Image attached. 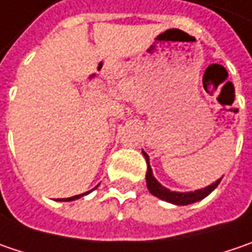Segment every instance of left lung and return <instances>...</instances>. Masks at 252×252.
I'll use <instances>...</instances> for the list:
<instances>
[{"instance_id": "8db88e82", "label": "left lung", "mask_w": 252, "mask_h": 252, "mask_svg": "<svg viewBox=\"0 0 252 252\" xmlns=\"http://www.w3.org/2000/svg\"><path fill=\"white\" fill-rule=\"evenodd\" d=\"M142 154L147 159V165H148V170H147V174H145V180H147V188L148 191L158 197L159 200L167 201V202H171V204H175V205H188V204H192V202H197V201L205 198L208 194H211L217 188V185L220 184L221 178L217 180L215 183H213L211 185L205 187V188H201V189H197V191H191V192H177V191H170L168 188L162 187L158 181L156 180V177L153 175V170L150 167V158L148 156L142 151Z\"/></svg>"}]
</instances>
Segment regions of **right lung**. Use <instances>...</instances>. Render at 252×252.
Masks as SVG:
<instances>
[{"instance_id": "add662e5", "label": "right lung", "mask_w": 252, "mask_h": 252, "mask_svg": "<svg viewBox=\"0 0 252 252\" xmlns=\"http://www.w3.org/2000/svg\"><path fill=\"white\" fill-rule=\"evenodd\" d=\"M93 191V189H91ZM91 191H88V192H84V194H80V195H74V197H69V198H57V201H74V200H78V198H81L84 195H87V194H90Z\"/></svg>"}]
</instances>
